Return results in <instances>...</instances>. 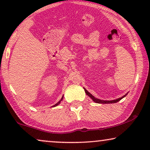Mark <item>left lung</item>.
Segmentation results:
<instances>
[{
  "label": "left lung",
  "mask_w": 150,
  "mask_h": 150,
  "mask_svg": "<svg viewBox=\"0 0 150 150\" xmlns=\"http://www.w3.org/2000/svg\"><path fill=\"white\" fill-rule=\"evenodd\" d=\"M84 91H85V93H86V95H88V96H89L91 99H93V101L95 102V103H116V102H118L119 101H120L121 99H122V98H124V97H126V95H127L128 93H127V94L124 95V96H122V97H120V98L118 99H114V100H112V101H105V100H101V99H99L97 98H95V97L93 96V95H91V93L89 92H88L87 91H86L85 88H84Z\"/></svg>",
  "instance_id": "1"
}]
</instances>
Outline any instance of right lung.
I'll use <instances>...</instances> for the list:
<instances>
[{
  "instance_id": "obj_1",
  "label": "right lung",
  "mask_w": 150,
  "mask_h": 150,
  "mask_svg": "<svg viewBox=\"0 0 150 150\" xmlns=\"http://www.w3.org/2000/svg\"><path fill=\"white\" fill-rule=\"evenodd\" d=\"M63 98H64V96H63V97H62V99H61V100H60L59 101H58L57 103H56V104H55V105H53V107H55V106H57V105H59V104L60 103V102H61V101H62V99H63Z\"/></svg>"
}]
</instances>
